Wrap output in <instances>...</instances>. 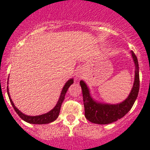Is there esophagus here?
<instances>
[{
    "label": "esophagus",
    "mask_w": 150,
    "mask_h": 150,
    "mask_svg": "<svg viewBox=\"0 0 150 150\" xmlns=\"http://www.w3.org/2000/svg\"><path fill=\"white\" fill-rule=\"evenodd\" d=\"M77 77H78V78H82V72H81V71H79V72L77 73Z\"/></svg>",
    "instance_id": "34e87169"
}]
</instances>
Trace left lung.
I'll return each instance as SVG.
<instances>
[{
  "instance_id": "left-lung-1",
  "label": "left lung",
  "mask_w": 150,
  "mask_h": 150,
  "mask_svg": "<svg viewBox=\"0 0 150 150\" xmlns=\"http://www.w3.org/2000/svg\"><path fill=\"white\" fill-rule=\"evenodd\" d=\"M132 57L135 63V78L132 90L129 97L122 103L118 105H108L96 102L90 96L88 87L83 81L80 84L82 89L83 105H84L85 117L91 122L96 124H109L123 117L131 110L137 95L140 88L138 61L134 52H132Z\"/></svg>"
}]
</instances>
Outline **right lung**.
Masks as SVG:
<instances>
[{
    "label": "right lung",
    "mask_w": 150,
    "mask_h": 150,
    "mask_svg": "<svg viewBox=\"0 0 150 150\" xmlns=\"http://www.w3.org/2000/svg\"><path fill=\"white\" fill-rule=\"evenodd\" d=\"M73 79H70L69 81L66 83L65 86L63 87V90H62L61 94H60V98H59L58 102L57 103L56 106L52 109L51 111H49L48 113L45 114H42V115H40V116H35V117H31V116H27L25 114H22L20 110H18V109H17L16 108V106L13 104V101L10 98V96H9V91H8V88H7V93L8 96H9V101L11 102L12 105H13V108L14 110H16V112L18 114V115L23 120H25V122H28L29 123H32V124H47V123H50V122H53L56 120L57 117H58L59 114H60V107H61V105L63 103V100H64V98H65V95L67 93V90H68L69 87L71 86L72 83H73Z\"/></svg>",
    "instance_id": "obj_1"
}]
</instances>
